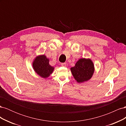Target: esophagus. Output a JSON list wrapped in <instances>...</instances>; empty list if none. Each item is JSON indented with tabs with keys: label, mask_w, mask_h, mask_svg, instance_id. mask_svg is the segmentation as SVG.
I'll use <instances>...</instances> for the list:
<instances>
[{
	"label": "esophagus",
	"mask_w": 126,
	"mask_h": 126,
	"mask_svg": "<svg viewBox=\"0 0 126 126\" xmlns=\"http://www.w3.org/2000/svg\"><path fill=\"white\" fill-rule=\"evenodd\" d=\"M61 65H62V67H66V63H62V64H61Z\"/></svg>",
	"instance_id": "1"
}]
</instances>
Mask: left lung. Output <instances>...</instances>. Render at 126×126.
Listing matches in <instances>:
<instances>
[{"label": "left lung", "instance_id": "left-lung-1", "mask_svg": "<svg viewBox=\"0 0 126 126\" xmlns=\"http://www.w3.org/2000/svg\"><path fill=\"white\" fill-rule=\"evenodd\" d=\"M72 75L78 83L87 81L93 77L94 71V64L90 58H80L74 67L70 68Z\"/></svg>", "mask_w": 126, "mask_h": 126}]
</instances>
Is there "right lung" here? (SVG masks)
<instances>
[{
	"label": "right lung",
	"instance_id": "right-lung-1",
	"mask_svg": "<svg viewBox=\"0 0 126 126\" xmlns=\"http://www.w3.org/2000/svg\"><path fill=\"white\" fill-rule=\"evenodd\" d=\"M32 65L36 73L43 78L49 77L54 70V67L49 64V59L45 55L36 56L33 60Z\"/></svg>",
	"mask_w": 126,
	"mask_h": 126
}]
</instances>
